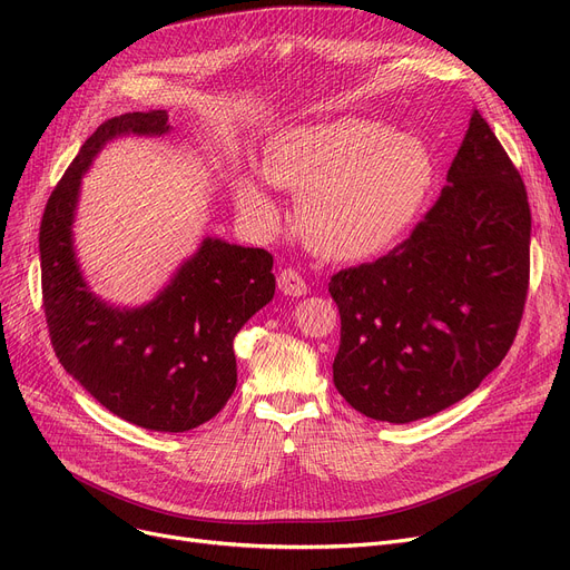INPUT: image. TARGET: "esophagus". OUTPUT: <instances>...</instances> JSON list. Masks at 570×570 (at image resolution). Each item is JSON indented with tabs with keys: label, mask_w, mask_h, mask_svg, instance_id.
I'll use <instances>...</instances> for the list:
<instances>
[{
	"label": "esophagus",
	"mask_w": 570,
	"mask_h": 570,
	"mask_svg": "<svg viewBox=\"0 0 570 570\" xmlns=\"http://www.w3.org/2000/svg\"><path fill=\"white\" fill-rule=\"evenodd\" d=\"M277 286L284 295H293V297H301L307 293V282L305 277L297 273L293 267H284L279 277H277Z\"/></svg>",
	"instance_id": "obj_1"
}]
</instances>
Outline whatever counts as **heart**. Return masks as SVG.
<instances>
[{"label":"heart","instance_id":"heart-1","mask_svg":"<svg viewBox=\"0 0 570 570\" xmlns=\"http://www.w3.org/2000/svg\"><path fill=\"white\" fill-rule=\"evenodd\" d=\"M261 170L269 185L301 194L297 226L335 261L372 258L400 243L434 179L421 138L355 117L282 131L265 147ZM233 196L256 230L279 226V203L258 177L239 175Z\"/></svg>","mask_w":570,"mask_h":570}]
</instances>
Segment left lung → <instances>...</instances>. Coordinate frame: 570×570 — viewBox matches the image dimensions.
<instances>
[{"mask_svg":"<svg viewBox=\"0 0 570 570\" xmlns=\"http://www.w3.org/2000/svg\"><path fill=\"white\" fill-rule=\"evenodd\" d=\"M529 239L522 177L473 110L425 219L393 252L340 269L327 284L342 318L333 363L340 395L400 425L473 393L518 335Z\"/></svg>","mask_w":570,"mask_h":570,"instance_id":"left-lung-1","label":"left lung"}]
</instances>
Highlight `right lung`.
Listing matches in <instances>:
<instances>
[{
    "mask_svg": "<svg viewBox=\"0 0 570 570\" xmlns=\"http://www.w3.org/2000/svg\"><path fill=\"white\" fill-rule=\"evenodd\" d=\"M168 131L166 110L125 112L85 140L43 209L41 288L55 355L89 395L138 428L187 432L235 391L233 340L273 301V256L205 237L153 303L119 309L89 291L71 235L80 179L101 147L117 136Z\"/></svg>",
    "mask_w": 570,
    "mask_h": 570,
    "instance_id": "obj_1",
    "label": "right lung"
}]
</instances>
